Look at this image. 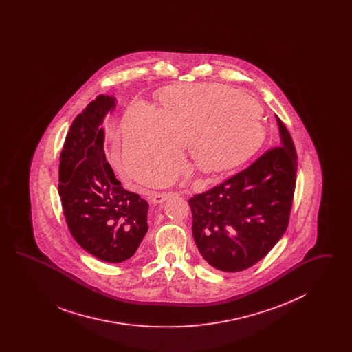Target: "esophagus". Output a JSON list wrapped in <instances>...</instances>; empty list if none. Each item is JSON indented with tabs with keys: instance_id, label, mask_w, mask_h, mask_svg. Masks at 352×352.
Returning <instances> with one entry per match:
<instances>
[{
	"instance_id": "obj_1",
	"label": "esophagus",
	"mask_w": 352,
	"mask_h": 352,
	"mask_svg": "<svg viewBox=\"0 0 352 352\" xmlns=\"http://www.w3.org/2000/svg\"><path fill=\"white\" fill-rule=\"evenodd\" d=\"M170 197H173L171 192H154V194L151 195V201H153L154 204H161V203L168 201Z\"/></svg>"
}]
</instances>
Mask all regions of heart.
Returning a JSON list of instances; mask_svg holds the SVG:
<instances>
[{
	"label": "heart",
	"mask_w": 352,
	"mask_h": 352,
	"mask_svg": "<svg viewBox=\"0 0 352 352\" xmlns=\"http://www.w3.org/2000/svg\"><path fill=\"white\" fill-rule=\"evenodd\" d=\"M161 108L135 101L122 121V157L138 181L177 168L188 146L194 165L218 174L248 161L264 142V112L248 95L217 83L179 84L160 94ZM168 170L155 178L168 184Z\"/></svg>",
	"instance_id": "1"
}]
</instances>
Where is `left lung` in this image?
<instances>
[{"label":"left lung","instance_id":"1","mask_svg":"<svg viewBox=\"0 0 352 352\" xmlns=\"http://www.w3.org/2000/svg\"><path fill=\"white\" fill-rule=\"evenodd\" d=\"M278 146L214 188L188 199L192 236L201 257L215 269L251 268L286 231L297 175V154L276 116Z\"/></svg>","mask_w":352,"mask_h":352}]
</instances>
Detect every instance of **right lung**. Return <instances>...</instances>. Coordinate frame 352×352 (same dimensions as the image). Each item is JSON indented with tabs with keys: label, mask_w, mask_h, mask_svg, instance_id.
Here are the masks:
<instances>
[{
	"label": "right lung",
	"mask_w": 352,
	"mask_h": 352,
	"mask_svg": "<svg viewBox=\"0 0 352 352\" xmlns=\"http://www.w3.org/2000/svg\"><path fill=\"white\" fill-rule=\"evenodd\" d=\"M116 107L115 96L99 95L72 121L58 187L74 239L84 251L113 264L131 258L149 230L148 201L121 186L105 157L102 122Z\"/></svg>",
	"instance_id": "add662e5"
}]
</instances>
